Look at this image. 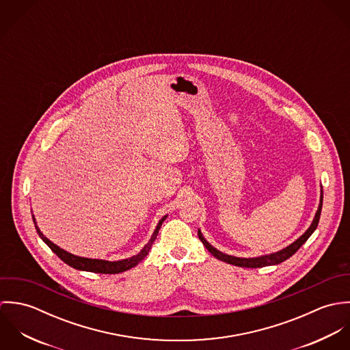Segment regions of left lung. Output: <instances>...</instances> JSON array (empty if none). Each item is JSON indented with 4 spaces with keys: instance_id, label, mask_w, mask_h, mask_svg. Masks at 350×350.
Returning a JSON list of instances; mask_svg holds the SVG:
<instances>
[{
    "instance_id": "8db88e82",
    "label": "left lung",
    "mask_w": 350,
    "mask_h": 350,
    "mask_svg": "<svg viewBox=\"0 0 350 350\" xmlns=\"http://www.w3.org/2000/svg\"><path fill=\"white\" fill-rule=\"evenodd\" d=\"M322 202H323V191H322V187H321L319 206H318V210L315 213V217H314L310 228L300 236L297 241H294L288 247H286V248H283L282 250H278L275 253H269V254H264V256H258V257H250V258L236 257V256H230V254L222 253L221 250H218L217 248H214L213 245H210L206 241V239L203 237V234H202L200 229H198V237H200L202 244L206 247V250H208L215 258H218L221 261H225L228 264L243 267V268H261V267H268V265H276V264H280L284 260L290 258L308 240V237L314 233V230L317 229L318 222H319V217H321V211H322Z\"/></svg>"
}]
</instances>
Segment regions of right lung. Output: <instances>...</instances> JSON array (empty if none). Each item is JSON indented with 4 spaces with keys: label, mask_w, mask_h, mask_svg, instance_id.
Segmentation results:
<instances>
[{
    "label": "right lung",
    "mask_w": 350,
    "mask_h": 350,
    "mask_svg": "<svg viewBox=\"0 0 350 350\" xmlns=\"http://www.w3.org/2000/svg\"><path fill=\"white\" fill-rule=\"evenodd\" d=\"M167 218V215H164L153 234L150 236V240L146 244V247L143 250H140L137 254L132 256V257H128V258H124V260H118V261H107V260H100V258H88V257H79V256H75L72 253H68L67 250H62L59 248L57 245H55L52 241H50L39 229V226L36 225V219H35V215L32 214V219H33V224H35V228H36V232L40 236V239L50 247L51 250L60 258L63 260L66 264H68L70 267L75 268V269H79V271H89V272H96V273H120V272H124V271H128L133 267H136L150 252L152 248V244L153 241L156 240V236L159 233V229L161 226V224L164 222V219Z\"/></svg>",
    "instance_id": "right-lung-1"
}]
</instances>
